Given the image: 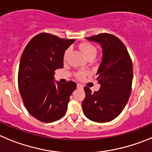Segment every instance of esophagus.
Returning <instances> with one entry per match:
<instances>
[{"label": "esophagus", "mask_w": 152, "mask_h": 152, "mask_svg": "<svg viewBox=\"0 0 152 152\" xmlns=\"http://www.w3.org/2000/svg\"><path fill=\"white\" fill-rule=\"evenodd\" d=\"M76 87H77V88H81V89H83V85L79 84V83H78V84L76 85Z\"/></svg>", "instance_id": "1"}]
</instances>
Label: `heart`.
<instances>
[{"label": "heart", "mask_w": 152, "mask_h": 152, "mask_svg": "<svg viewBox=\"0 0 152 152\" xmlns=\"http://www.w3.org/2000/svg\"><path fill=\"white\" fill-rule=\"evenodd\" d=\"M79 48L81 49V50L83 51V54L85 55V57L86 58H88V57H91V56H95L97 54V48L95 46H94L91 44L88 43V42H83L80 45H79ZM69 50L67 49V50L65 51L64 53V59H66L67 57L68 54H69ZM87 75H88V72H86V71H79L76 74V76L78 78V79H83L85 76H86Z\"/></svg>", "instance_id": "obj_1"}]
</instances>
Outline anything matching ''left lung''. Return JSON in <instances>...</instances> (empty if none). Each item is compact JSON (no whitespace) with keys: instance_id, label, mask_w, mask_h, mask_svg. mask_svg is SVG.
<instances>
[{"instance_id":"obj_1","label":"left lung","mask_w":152,"mask_h":152,"mask_svg":"<svg viewBox=\"0 0 152 152\" xmlns=\"http://www.w3.org/2000/svg\"><path fill=\"white\" fill-rule=\"evenodd\" d=\"M86 39L100 44L103 55L96 74L100 88L92 93L85 87L83 110L91 121L109 122L120 115L130 95L132 61L124 44L114 35L102 33Z\"/></svg>"}]
</instances>
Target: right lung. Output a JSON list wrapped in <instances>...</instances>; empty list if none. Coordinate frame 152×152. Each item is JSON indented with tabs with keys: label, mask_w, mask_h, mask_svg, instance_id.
Returning a JSON list of instances; mask_svg holds the SVG:
<instances>
[{
	"label": "right lung",
	"mask_w": 152,
	"mask_h": 152,
	"mask_svg": "<svg viewBox=\"0 0 152 152\" xmlns=\"http://www.w3.org/2000/svg\"><path fill=\"white\" fill-rule=\"evenodd\" d=\"M74 42L41 33L33 37L23 50L19 89L28 113L42 122H54L64 117L69 97L76 89L74 82L62 84L54 79V71L64 66V51Z\"/></svg>",
	"instance_id": "add662e5"
}]
</instances>
